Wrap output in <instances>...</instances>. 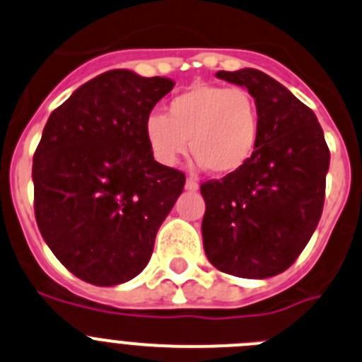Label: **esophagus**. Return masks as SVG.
<instances>
[{"label":"esophagus","mask_w":362,"mask_h":362,"mask_svg":"<svg viewBox=\"0 0 362 362\" xmlns=\"http://www.w3.org/2000/svg\"><path fill=\"white\" fill-rule=\"evenodd\" d=\"M185 189H187V191H198V189H200V184L197 182V178H187V180H185Z\"/></svg>","instance_id":"esophagus-1"}]
</instances>
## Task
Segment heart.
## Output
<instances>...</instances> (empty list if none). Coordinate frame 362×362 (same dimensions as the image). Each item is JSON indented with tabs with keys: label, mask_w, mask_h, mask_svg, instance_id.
<instances>
[{
	"label": "heart",
	"mask_w": 362,
	"mask_h": 362,
	"mask_svg": "<svg viewBox=\"0 0 362 362\" xmlns=\"http://www.w3.org/2000/svg\"><path fill=\"white\" fill-rule=\"evenodd\" d=\"M144 135L162 165L189 150L216 175L235 173L252 158L261 135L257 101L243 87L197 83L177 94L164 114H150Z\"/></svg>",
	"instance_id": "b5f03b06"
}]
</instances>
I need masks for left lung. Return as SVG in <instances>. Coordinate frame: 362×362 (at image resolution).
Segmentation results:
<instances>
[{
	"instance_id": "obj_1",
	"label": "left lung",
	"mask_w": 362,
	"mask_h": 362,
	"mask_svg": "<svg viewBox=\"0 0 362 362\" xmlns=\"http://www.w3.org/2000/svg\"><path fill=\"white\" fill-rule=\"evenodd\" d=\"M255 98L261 135L235 173L202 184V238L214 268L241 279L286 272L314 234L325 202L330 151L313 110L259 69L218 71Z\"/></svg>"
}]
</instances>
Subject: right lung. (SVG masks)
<instances>
[{
	"label": "right lung",
	"mask_w": 362,
	"mask_h": 362,
	"mask_svg": "<svg viewBox=\"0 0 362 362\" xmlns=\"http://www.w3.org/2000/svg\"><path fill=\"white\" fill-rule=\"evenodd\" d=\"M175 87L130 69L98 74L49 116L33 155L40 235L73 275L117 286L150 262L155 235L182 194V171L153 158L144 123Z\"/></svg>",
	"instance_id": "right-lung-1"
}]
</instances>
